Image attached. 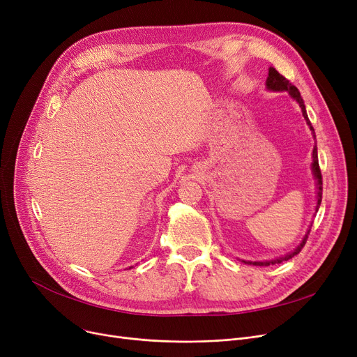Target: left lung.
Returning <instances> with one entry per match:
<instances>
[{"label": "left lung", "instance_id": "8db88e82", "mask_svg": "<svg viewBox=\"0 0 357 357\" xmlns=\"http://www.w3.org/2000/svg\"><path fill=\"white\" fill-rule=\"evenodd\" d=\"M266 88L271 89V91H288L289 96L299 104V107H301V111H303V116L310 127V130L312 131V135L315 137V133H314V127L311 126V121L307 116V109H305V105H304V100L301 97V93H299L298 88L295 85H292L285 77H282L275 68H269V75H268V79H266ZM312 174H314V178L317 179V207H315V211H318V208H320V204H321V197H323V176H321V171H320V165H318V155H317V146H314V150H312ZM308 234H310V230L308 233L304 236L301 245H299L294 252L288 253L287 256L284 257H278L275 260H266V261H245V264H250V265H255V266H269V265H275V264H280V261L284 260H288V259H292L295 255H298L299 252H301V249L305 246V241L308 238Z\"/></svg>", "mask_w": 357, "mask_h": 357}]
</instances>
